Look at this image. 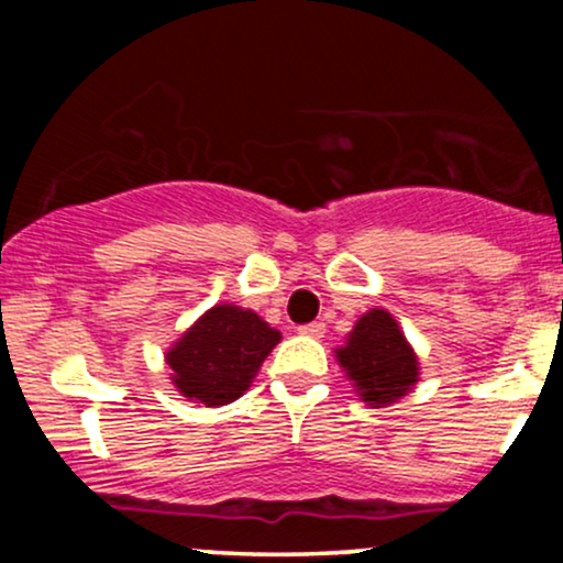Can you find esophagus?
I'll use <instances>...</instances> for the list:
<instances>
[{"label": "esophagus", "instance_id": "1", "mask_svg": "<svg viewBox=\"0 0 563 563\" xmlns=\"http://www.w3.org/2000/svg\"><path fill=\"white\" fill-rule=\"evenodd\" d=\"M301 335H312V339H322V333H325V322L314 320V322H307V325L299 328Z\"/></svg>", "mask_w": 563, "mask_h": 563}]
</instances>
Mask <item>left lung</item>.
I'll list each match as a JSON object with an SVG mask.
<instances>
[{
	"mask_svg": "<svg viewBox=\"0 0 563 563\" xmlns=\"http://www.w3.org/2000/svg\"><path fill=\"white\" fill-rule=\"evenodd\" d=\"M335 360L346 371L360 399L373 407L402 399L416 386L421 371L402 328L386 309H371L354 322L346 344L335 349Z\"/></svg>",
	"mask_w": 563,
	"mask_h": 563,
	"instance_id": "obj_1",
	"label": "left lung"
}]
</instances>
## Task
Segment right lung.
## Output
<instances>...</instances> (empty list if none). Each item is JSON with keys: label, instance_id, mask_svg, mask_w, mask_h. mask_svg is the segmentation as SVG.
Instances as JSON below:
<instances>
[{"label": "right lung", "instance_id": "add662e5", "mask_svg": "<svg viewBox=\"0 0 563 563\" xmlns=\"http://www.w3.org/2000/svg\"><path fill=\"white\" fill-rule=\"evenodd\" d=\"M277 341L280 331L269 328L256 312L235 303H217L166 352L172 384L183 397L206 407L235 402Z\"/></svg>", "mask_w": 563, "mask_h": 563}]
</instances>
